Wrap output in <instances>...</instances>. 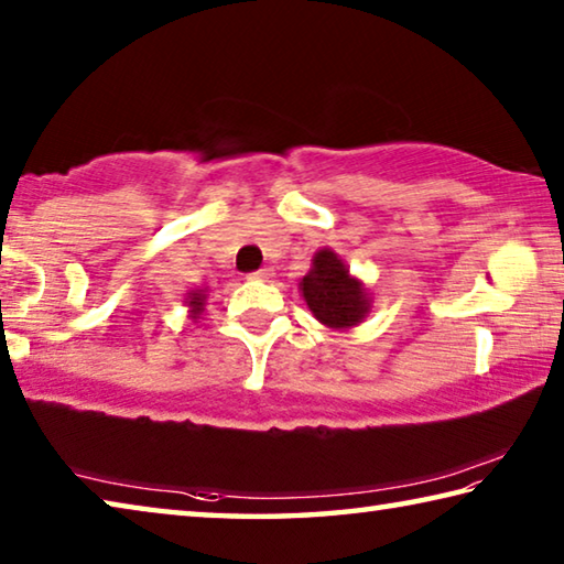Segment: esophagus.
I'll return each instance as SVG.
<instances>
[{
    "instance_id": "1",
    "label": "esophagus",
    "mask_w": 564,
    "mask_h": 564,
    "mask_svg": "<svg viewBox=\"0 0 564 564\" xmlns=\"http://www.w3.org/2000/svg\"><path fill=\"white\" fill-rule=\"evenodd\" d=\"M271 275H273L271 269H261V271H256V273L248 275V279H251V281H269Z\"/></svg>"
}]
</instances>
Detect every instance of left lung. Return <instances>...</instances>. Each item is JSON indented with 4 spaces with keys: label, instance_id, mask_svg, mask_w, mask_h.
I'll use <instances>...</instances> for the list:
<instances>
[{
    "label": "left lung",
    "instance_id": "left-lung-1",
    "mask_svg": "<svg viewBox=\"0 0 564 564\" xmlns=\"http://www.w3.org/2000/svg\"><path fill=\"white\" fill-rule=\"evenodd\" d=\"M313 318L333 330L360 326L370 311V293L358 275H352L340 256L321 248L313 256L311 271L299 283Z\"/></svg>",
    "mask_w": 564,
    "mask_h": 564
}]
</instances>
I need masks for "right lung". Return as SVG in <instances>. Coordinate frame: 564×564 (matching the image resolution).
Returning <instances> with one entry per match:
<instances>
[{
  "instance_id": "add662e5",
  "label": "right lung",
  "mask_w": 564,
  "mask_h": 564,
  "mask_svg": "<svg viewBox=\"0 0 564 564\" xmlns=\"http://www.w3.org/2000/svg\"><path fill=\"white\" fill-rule=\"evenodd\" d=\"M184 305L188 308V318L196 323L198 318L204 316V311H206V291H202V289L188 291L186 299H184Z\"/></svg>"
}]
</instances>
